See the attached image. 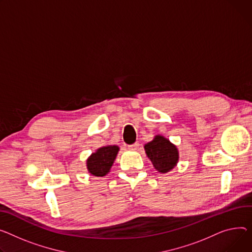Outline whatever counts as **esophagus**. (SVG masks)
<instances>
[{"mask_svg": "<svg viewBox=\"0 0 252 252\" xmlns=\"http://www.w3.org/2000/svg\"><path fill=\"white\" fill-rule=\"evenodd\" d=\"M139 146H140V144H139L138 142H136L135 144H132V145H128L127 147H128V149H131V150H137V149L139 148Z\"/></svg>", "mask_w": 252, "mask_h": 252, "instance_id": "esophagus-1", "label": "esophagus"}]
</instances>
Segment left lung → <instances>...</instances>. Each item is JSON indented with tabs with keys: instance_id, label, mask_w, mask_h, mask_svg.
Wrapping results in <instances>:
<instances>
[{
	"instance_id": "left-lung-1",
	"label": "left lung",
	"mask_w": 252,
	"mask_h": 252,
	"mask_svg": "<svg viewBox=\"0 0 252 252\" xmlns=\"http://www.w3.org/2000/svg\"><path fill=\"white\" fill-rule=\"evenodd\" d=\"M145 150L155 168L161 173L171 170L178 161L176 147L162 136H156L152 142L145 146Z\"/></svg>"
}]
</instances>
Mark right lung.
I'll return each mask as SVG.
<instances>
[{
    "label": "right lung",
    "instance_id": "add662e5",
    "mask_svg": "<svg viewBox=\"0 0 252 252\" xmlns=\"http://www.w3.org/2000/svg\"><path fill=\"white\" fill-rule=\"evenodd\" d=\"M117 146L102 147L93 153L87 160L88 171L95 176L106 175L114 162V159L119 152Z\"/></svg>",
    "mask_w": 252,
    "mask_h": 252
}]
</instances>
